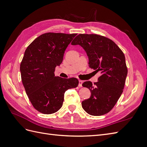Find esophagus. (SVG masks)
<instances>
[{
  "label": "esophagus",
  "mask_w": 147,
  "mask_h": 147,
  "mask_svg": "<svg viewBox=\"0 0 147 147\" xmlns=\"http://www.w3.org/2000/svg\"><path fill=\"white\" fill-rule=\"evenodd\" d=\"M82 84H83V81H82V80H79L78 86H79V87H82Z\"/></svg>",
  "instance_id": "1"
}]
</instances>
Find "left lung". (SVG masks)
Returning <instances> with one entry per match:
<instances>
[{
  "instance_id": "obj_1",
  "label": "left lung",
  "mask_w": 147,
  "mask_h": 147,
  "mask_svg": "<svg viewBox=\"0 0 147 147\" xmlns=\"http://www.w3.org/2000/svg\"><path fill=\"white\" fill-rule=\"evenodd\" d=\"M71 44L83 47L88 56L90 67L101 74L97 82L82 84L91 92L90 98L82 102L83 109L93 116L109 113L121 96L125 84L127 69L123 52L112 40L97 34H80Z\"/></svg>"
}]
</instances>
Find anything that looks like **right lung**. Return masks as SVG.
<instances>
[{
  "instance_id": "obj_1",
  "label": "right lung",
  "mask_w": 147,
  "mask_h": 147,
  "mask_svg": "<svg viewBox=\"0 0 147 147\" xmlns=\"http://www.w3.org/2000/svg\"><path fill=\"white\" fill-rule=\"evenodd\" d=\"M77 34L47 32L35 38L26 48L20 64L22 83L34 107L52 114L63 106L64 93L78 86L76 78L55 77L65 49Z\"/></svg>"
}]
</instances>
